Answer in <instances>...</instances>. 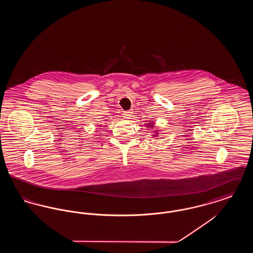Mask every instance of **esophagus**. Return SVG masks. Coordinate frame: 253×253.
I'll return each mask as SVG.
<instances>
[{"label":"esophagus","mask_w":253,"mask_h":253,"mask_svg":"<svg viewBox=\"0 0 253 253\" xmlns=\"http://www.w3.org/2000/svg\"><path fill=\"white\" fill-rule=\"evenodd\" d=\"M122 116H123V118H125V119H130V118H131V116H132V112H129V111H127V112H123Z\"/></svg>","instance_id":"34e87169"}]
</instances>
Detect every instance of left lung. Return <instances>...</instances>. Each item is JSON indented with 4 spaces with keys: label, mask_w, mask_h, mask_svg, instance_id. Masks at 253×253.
Returning <instances> with one entry per match:
<instances>
[{
    "label": "left lung",
    "mask_w": 253,
    "mask_h": 253,
    "mask_svg": "<svg viewBox=\"0 0 253 253\" xmlns=\"http://www.w3.org/2000/svg\"><path fill=\"white\" fill-rule=\"evenodd\" d=\"M151 125H150V127H153V123H150Z\"/></svg>",
    "instance_id": "left-lung-1"
}]
</instances>
